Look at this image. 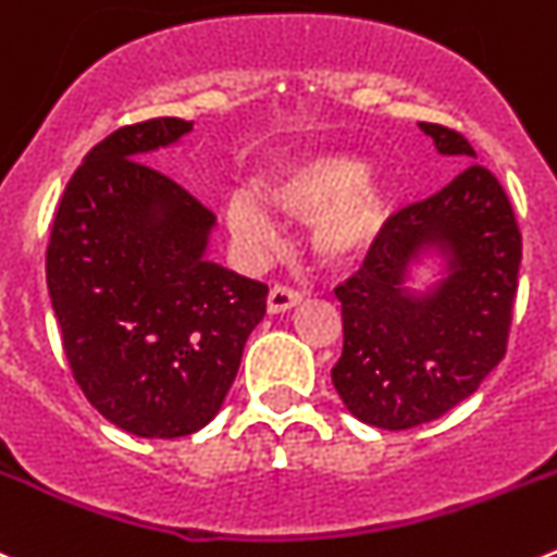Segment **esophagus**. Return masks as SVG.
I'll return each mask as SVG.
<instances>
[{"instance_id":"34e87169","label":"esophagus","mask_w":557,"mask_h":557,"mask_svg":"<svg viewBox=\"0 0 557 557\" xmlns=\"http://www.w3.org/2000/svg\"><path fill=\"white\" fill-rule=\"evenodd\" d=\"M302 302V294L294 288H288V285H274L272 290H269L267 297V310L269 313H285V310L297 308V305Z\"/></svg>"}]
</instances>
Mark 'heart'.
<instances>
[{"label": "heart", "instance_id": "obj_1", "mask_svg": "<svg viewBox=\"0 0 557 557\" xmlns=\"http://www.w3.org/2000/svg\"><path fill=\"white\" fill-rule=\"evenodd\" d=\"M260 197L277 213L310 222V247L333 269L360 263L377 247L388 222V197L363 160L341 152H315L277 163L258 183ZM227 227L244 247L267 249L277 242V224L255 194L238 191L224 208Z\"/></svg>", "mask_w": 557, "mask_h": 557}]
</instances>
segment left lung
I'll return each instance as SVG.
<instances>
[{
  "instance_id": "left-lung-1",
  "label": "left lung",
  "mask_w": 557,
  "mask_h": 557,
  "mask_svg": "<svg viewBox=\"0 0 557 557\" xmlns=\"http://www.w3.org/2000/svg\"><path fill=\"white\" fill-rule=\"evenodd\" d=\"M419 129L438 154L478 158L455 129ZM519 260L513 210L483 166L394 213L363 269L335 288L344 349L330 377L344 408L408 430L472 397L505 355Z\"/></svg>"
}]
</instances>
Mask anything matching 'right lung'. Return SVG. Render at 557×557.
Instances as JSON below:
<instances>
[{
    "label": "right lung",
    "mask_w": 557,
    "mask_h": 557,
    "mask_svg": "<svg viewBox=\"0 0 557 557\" xmlns=\"http://www.w3.org/2000/svg\"><path fill=\"white\" fill-rule=\"evenodd\" d=\"M191 129L152 119L97 144L69 180L47 249L74 380L108 422L141 438L202 430L267 313V285L208 258L216 216L144 163Z\"/></svg>",
    "instance_id": "add662e5"
}]
</instances>
